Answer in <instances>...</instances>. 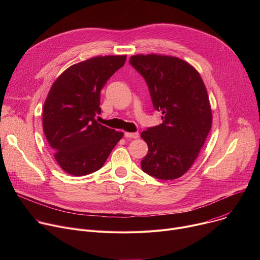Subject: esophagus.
<instances>
[{"mask_svg": "<svg viewBox=\"0 0 260 260\" xmlns=\"http://www.w3.org/2000/svg\"><path fill=\"white\" fill-rule=\"evenodd\" d=\"M124 137L127 139H138L139 134L138 133H124Z\"/></svg>", "mask_w": 260, "mask_h": 260, "instance_id": "obj_1", "label": "esophagus"}]
</instances>
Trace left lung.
<instances>
[{"mask_svg": "<svg viewBox=\"0 0 260 260\" xmlns=\"http://www.w3.org/2000/svg\"><path fill=\"white\" fill-rule=\"evenodd\" d=\"M129 63L144 77L162 123L148 127L141 137L148 153L142 170L160 180L186 173L197 159L212 126L209 95L199 72L175 56L137 54Z\"/></svg>", "mask_w": 260, "mask_h": 260, "instance_id": "1", "label": "left lung"}]
</instances>
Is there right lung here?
<instances>
[{
	"label": "right lung",
	"mask_w": 260,
	"mask_h": 260,
	"mask_svg": "<svg viewBox=\"0 0 260 260\" xmlns=\"http://www.w3.org/2000/svg\"><path fill=\"white\" fill-rule=\"evenodd\" d=\"M126 55L95 56L69 67L53 82L43 107V131L59 167L73 176L100 170L122 132L99 123L101 90Z\"/></svg>",
	"instance_id": "add662e5"
}]
</instances>
